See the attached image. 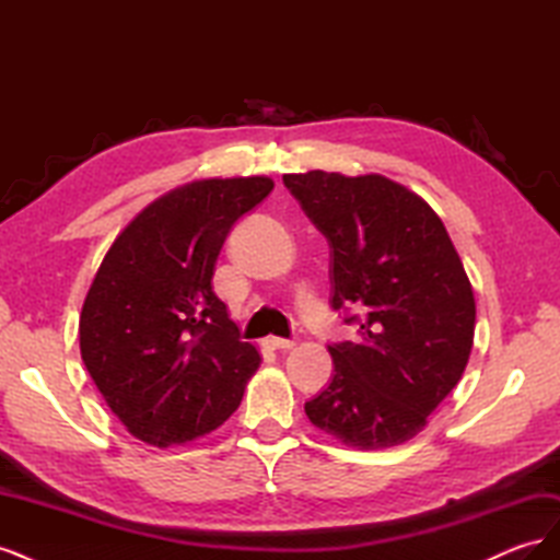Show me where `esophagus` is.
Here are the masks:
<instances>
[{
	"instance_id": "esophagus-1",
	"label": "esophagus",
	"mask_w": 560,
	"mask_h": 560,
	"mask_svg": "<svg viewBox=\"0 0 560 560\" xmlns=\"http://www.w3.org/2000/svg\"><path fill=\"white\" fill-rule=\"evenodd\" d=\"M264 346L266 348H273V350H290V348H294V338L268 336V338H264Z\"/></svg>"
}]
</instances>
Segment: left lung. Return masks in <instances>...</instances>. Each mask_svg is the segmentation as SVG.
<instances>
[{
  "instance_id": "left-lung-1",
  "label": "left lung",
  "mask_w": 560,
  "mask_h": 560,
  "mask_svg": "<svg viewBox=\"0 0 560 560\" xmlns=\"http://www.w3.org/2000/svg\"><path fill=\"white\" fill-rule=\"evenodd\" d=\"M282 182L329 243L331 308L362 336L327 346L331 383L306 416L362 451L409 442L460 381L477 319L442 219L383 175L311 171Z\"/></svg>"
}]
</instances>
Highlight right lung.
<instances>
[{
	"label": "right lung",
	"instance_id": "add662e5",
	"mask_svg": "<svg viewBox=\"0 0 560 560\" xmlns=\"http://www.w3.org/2000/svg\"><path fill=\"white\" fill-rule=\"evenodd\" d=\"M270 191L268 177L179 186L135 217L97 268L79 319L81 358L109 409L151 446L217 430L259 369L212 276L233 224Z\"/></svg>",
	"mask_w": 560,
	"mask_h": 560
}]
</instances>
